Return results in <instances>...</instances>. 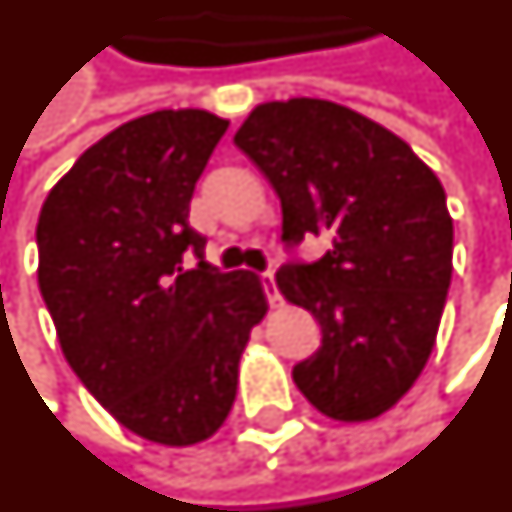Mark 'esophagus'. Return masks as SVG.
Segmentation results:
<instances>
[{
	"mask_svg": "<svg viewBox=\"0 0 512 512\" xmlns=\"http://www.w3.org/2000/svg\"><path fill=\"white\" fill-rule=\"evenodd\" d=\"M260 282H263V291H266L268 305L280 307L282 296H280V291H277V280H274V271H263V274H260Z\"/></svg>",
	"mask_w": 512,
	"mask_h": 512,
	"instance_id": "obj_1",
	"label": "esophagus"
}]
</instances>
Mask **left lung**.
I'll return each instance as SVG.
<instances>
[{
  "mask_svg": "<svg viewBox=\"0 0 512 512\" xmlns=\"http://www.w3.org/2000/svg\"><path fill=\"white\" fill-rule=\"evenodd\" d=\"M235 146L282 205V244L310 235L318 260H288L277 285L307 307L321 346L293 366L307 402L338 421H368L418 380L452 282L446 194L416 152L377 121L327 99L255 107Z\"/></svg>",
  "mask_w": 512,
  "mask_h": 512,
  "instance_id": "left-lung-1",
  "label": "left lung"
}]
</instances>
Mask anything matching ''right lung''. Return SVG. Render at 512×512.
<instances>
[{
    "label": "right lung",
    "mask_w": 512,
    "mask_h": 512,
    "mask_svg": "<svg viewBox=\"0 0 512 512\" xmlns=\"http://www.w3.org/2000/svg\"><path fill=\"white\" fill-rule=\"evenodd\" d=\"M227 127L205 110L121 124L49 191L35 230L38 285L69 366L119 424L163 446L224 424L268 307L260 277L210 266L188 224Z\"/></svg>",
    "instance_id": "1"
}]
</instances>
